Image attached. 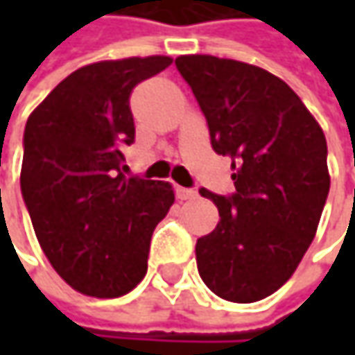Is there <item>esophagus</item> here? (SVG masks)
I'll return each mask as SVG.
<instances>
[{
    "instance_id": "1",
    "label": "esophagus",
    "mask_w": 355,
    "mask_h": 355,
    "mask_svg": "<svg viewBox=\"0 0 355 355\" xmlns=\"http://www.w3.org/2000/svg\"><path fill=\"white\" fill-rule=\"evenodd\" d=\"M175 193H178L180 201H191V199L198 198V191L196 189H187V187H178Z\"/></svg>"
}]
</instances>
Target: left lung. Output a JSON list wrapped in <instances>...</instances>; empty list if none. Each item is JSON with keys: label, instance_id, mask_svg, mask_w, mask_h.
Returning <instances> with one entry per match:
<instances>
[{"label": "left lung", "instance_id": "left-lung-1", "mask_svg": "<svg viewBox=\"0 0 355 355\" xmlns=\"http://www.w3.org/2000/svg\"><path fill=\"white\" fill-rule=\"evenodd\" d=\"M175 67L207 118L213 150L233 162L231 198L201 189L219 223L198 239L199 275L223 300H263L293 277L316 235L330 191L324 132L298 94L257 64L182 55Z\"/></svg>", "mask_w": 355, "mask_h": 355}]
</instances>
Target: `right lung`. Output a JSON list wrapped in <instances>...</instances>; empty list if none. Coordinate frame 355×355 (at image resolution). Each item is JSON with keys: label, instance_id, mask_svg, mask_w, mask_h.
<instances>
[{"label": "right lung", "instance_id": "obj_1", "mask_svg": "<svg viewBox=\"0 0 355 355\" xmlns=\"http://www.w3.org/2000/svg\"><path fill=\"white\" fill-rule=\"evenodd\" d=\"M171 62L85 64L27 120L21 193L49 263L76 293L118 298L146 277L152 233L175 193L166 182L126 178L122 148L134 142L132 89Z\"/></svg>", "mask_w": 355, "mask_h": 355}]
</instances>
